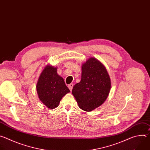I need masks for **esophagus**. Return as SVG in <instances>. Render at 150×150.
<instances>
[{
  "label": "esophagus",
  "instance_id": "obj_1",
  "mask_svg": "<svg viewBox=\"0 0 150 150\" xmlns=\"http://www.w3.org/2000/svg\"><path fill=\"white\" fill-rule=\"evenodd\" d=\"M73 87H74V84H73V83H70V84L68 85V88H69V90H70L71 91L72 90Z\"/></svg>",
  "mask_w": 150,
  "mask_h": 150
}]
</instances>
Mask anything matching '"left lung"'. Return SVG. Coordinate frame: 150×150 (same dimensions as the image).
I'll list each match as a JSON object with an SVG mask.
<instances>
[{"mask_svg": "<svg viewBox=\"0 0 150 150\" xmlns=\"http://www.w3.org/2000/svg\"><path fill=\"white\" fill-rule=\"evenodd\" d=\"M111 81L106 68L94 57L82 65L81 79L72 89V94L82 110L90 112L98 108L108 98Z\"/></svg>", "mask_w": 150, "mask_h": 150, "instance_id": "left-lung-1", "label": "left lung"}]
</instances>
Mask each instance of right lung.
Listing matches in <instances>:
<instances>
[{"label":"right lung","mask_w":150,"mask_h":150,"mask_svg":"<svg viewBox=\"0 0 150 150\" xmlns=\"http://www.w3.org/2000/svg\"><path fill=\"white\" fill-rule=\"evenodd\" d=\"M36 88L40 101L50 109L59 105L63 96L70 92L57 68L47 65L41 73Z\"/></svg>","instance_id":"1"}]
</instances>
